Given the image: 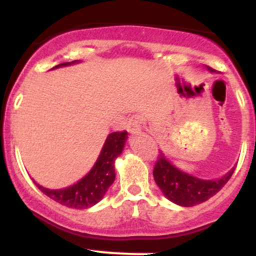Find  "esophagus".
<instances>
[{
  "label": "esophagus",
  "instance_id": "esophagus-1",
  "mask_svg": "<svg viewBox=\"0 0 256 256\" xmlns=\"http://www.w3.org/2000/svg\"><path fill=\"white\" fill-rule=\"evenodd\" d=\"M141 124H142V119L140 115H132L130 118V120H128V124H126V130L130 133H136L141 130Z\"/></svg>",
  "mask_w": 256,
  "mask_h": 256
}]
</instances>
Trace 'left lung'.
Listing matches in <instances>:
<instances>
[{
  "mask_svg": "<svg viewBox=\"0 0 256 256\" xmlns=\"http://www.w3.org/2000/svg\"><path fill=\"white\" fill-rule=\"evenodd\" d=\"M206 68L209 72H214L212 68ZM234 172V168L219 180H198L176 168L165 158L164 154L160 152L152 173L156 184L160 187L165 198L180 206H195L209 200L216 192L220 191L222 187H224L226 183L232 177Z\"/></svg>",
  "mask_w": 256,
  "mask_h": 256,
  "instance_id": "1",
  "label": "left lung"
}]
</instances>
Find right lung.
Returning <instances> with one entry per match:
<instances>
[{"label": "right lung", "instance_id": "add662e5", "mask_svg": "<svg viewBox=\"0 0 256 256\" xmlns=\"http://www.w3.org/2000/svg\"><path fill=\"white\" fill-rule=\"evenodd\" d=\"M76 62H78V60L72 61V62H62L52 69L68 66ZM126 134H128L126 130L110 133L104 144L98 159L94 162L91 170L88 172V174H86L82 180L74 183L73 186L61 190H48L40 186L37 183L36 184L44 195L64 206L73 208V209H87V208L94 206L104 198L108 187L114 182V162L123 151Z\"/></svg>", "mask_w": 256, "mask_h": 256}]
</instances>
